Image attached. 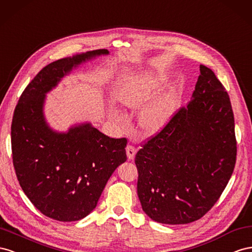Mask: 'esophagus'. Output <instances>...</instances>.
<instances>
[{
    "label": "esophagus",
    "instance_id": "1",
    "mask_svg": "<svg viewBox=\"0 0 252 252\" xmlns=\"http://www.w3.org/2000/svg\"><path fill=\"white\" fill-rule=\"evenodd\" d=\"M135 154H136V149H135V147H133V146H131V145H128L127 147H126V155H127V158L128 159H133V158L135 157Z\"/></svg>",
    "mask_w": 252,
    "mask_h": 252
}]
</instances>
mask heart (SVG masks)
Here are the masks:
<instances>
[{
    "label": "heart",
    "instance_id": "heart-1",
    "mask_svg": "<svg viewBox=\"0 0 252 252\" xmlns=\"http://www.w3.org/2000/svg\"><path fill=\"white\" fill-rule=\"evenodd\" d=\"M163 84V76L145 73L130 78L118 90V100L122 105L138 109L146 104L138 115V122L147 132L160 130L177 111L178 96L176 92L170 91L155 96L162 89Z\"/></svg>",
    "mask_w": 252,
    "mask_h": 252
}]
</instances>
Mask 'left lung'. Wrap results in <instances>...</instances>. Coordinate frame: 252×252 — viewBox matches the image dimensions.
<instances>
[{
	"label": "left lung",
	"mask_w": 252,
	"mask_h": 252,
	"mask_svg": "<svg viewBox=\"0 0 252 252\" xmlns=\"http://www.w3.org/2000/svg\"><path fill=\"white\" fill-rule=\"evenodd\" d=\"M192 99L135 156L137 194L149 218L170 225L202 219L225 190L236 161L231 102L213 71L199 66Z\"/></svg>",
	"instance_id": "1"
}]
</instances>
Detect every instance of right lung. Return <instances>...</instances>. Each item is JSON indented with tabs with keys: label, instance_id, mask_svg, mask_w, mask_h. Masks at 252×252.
I'll return each instance as SVG.
<instances>
[{
	"label": "right lung",
	"instance_id": "1",
	"mask_svg": "<svg viewBox=\"0 0 252 252\" xmlns=\"http://www.w3.org/2000/svg\"><path fill=\"white\" fill-rule=\"evenodd\" d=\"M107 49L63 58L43 67L21 95L11 124L14 171L32 205L56 220H79L95 209L104 187L126 160L127 139L110 138L90 124L56 133L45 122V94L79 64Z\"/></svg>",
	"mask_w": 252,
	"mask_h": 252
}]
</instances>
